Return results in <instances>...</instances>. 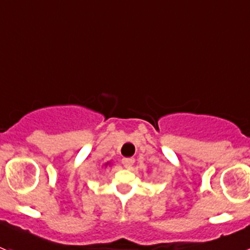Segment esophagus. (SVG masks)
Masks as SVG:
<instances>
[{
  "label": "esophagus",
  "instance_id": "34e87169",
  "mask_svg": "<svg viewBox=\"0 0 250 250\" xmlns=\"http://www.w3.org/2000/svg\"><path fill=\"white\" fill-rule=\"evenodd\" d=\"M134 158L133 157H129V158H123L122 160V163L123 166H125V168H132V166L134 165Z\"/></svg>",
  "mask_w": 250,
  "mask_h": 250
}]
</instances>
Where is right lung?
I'll return each instance as SVG.
<instances>
[{
  "label": "right lung",
  "mask_w": 250,
  "mask_h": 250,
  "mask_svg": "<svg viewBox=\"0 0 250 250\" xmlns=\"http://www.w3.org/2000/svg\"><path fill=\"white\" fill-rule=\"evenodd\" d=\"M107 165H110V163H106V165H105V167H106V166H107Z\"/></svg>",
  "instance_id": "obj_1"
}]
</instances>
